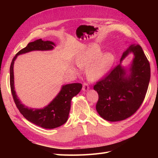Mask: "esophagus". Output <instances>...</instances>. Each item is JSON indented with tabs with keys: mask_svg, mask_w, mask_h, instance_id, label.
<instances>
[{
	"mask_svg": "<svg viewBox=\"0 0 158 158\" xmlns=\"http://www.w3.org/2000/svg\"><path fill=\"white\" fill-rule=\"evenodd\" d=\"M89 85L87 84V83H84V84H83V88H82V89H83V92H86V91H88V90L89 89Z\"/></svg>",
	"mask_w": 158,
	"mask_h": 158,
	"instance_id": "1",
	"label": "esophagus"
}]
</instances>
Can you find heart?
Returning a JSON list of instances; mask_svg holds the SVG:
<instances>
[{
  "instance_id": "b5f03b06",
  "label": "heart",
  "mask_w": 158,
  "mask_h": 158,
  "mask_svg": "<svg viewBox=\"0 0 158 158\" xmlns=\"http://www.w3.org/2000/svg\"><path fill=\"white\" fill-rule=\"evenodd\" d=\"M101 51L98 46H88L81 55L77 57L76 64L79 68H87V74L90 79L98 80L105 76L112 65L114 57L110 53L101 56Z\"/></svg>"
}]
</instances>
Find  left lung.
<instances>
[{"label": "left lung", "instance_id": "8db88e82", "mask_svg": "<svg viewBox=\"0 0 158 158\" xmlns=\"http://www.w3.org/2000/svg\"><path fill=\"white\" fill-rule=\"evenodd\" d=\"M131 52L134 58L127 73L120 64ZM150 76V64L142 48L139 44H131L123 52L119 64L94 86L98 94L96 109L100 116L109 122H118L132 116L145 99Z\"/></svg>", "mask_w": 158, "mask_h": 158}]
</instances>
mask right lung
Instances as JSON below:
<instances>
[{
    "mask_svg": "<svg viewBox=\"0 0 158 158\" xmlns=\"http://www.w3.org/2000/svg\"><path fill=\"white\" fill-rule=\"evenodd\" d=\"M55 43L49 41L38 39L29 43L28 45L17 53L10 66V86L15 105L22 115L29 122L45 129H53L63 125L69 118L70 102L74 96L78 94L82 88L81 83H70L62 85L56 98L43 109H31L23 105L17 96L14 88L13 65L18 56L32 51H47L53 49Z\"/></svg>",
    "mask_w": 158,
    "mask_h": 158,
    "instance_id": "obj_1",
    "label": "right lung"
}]
</instances>
